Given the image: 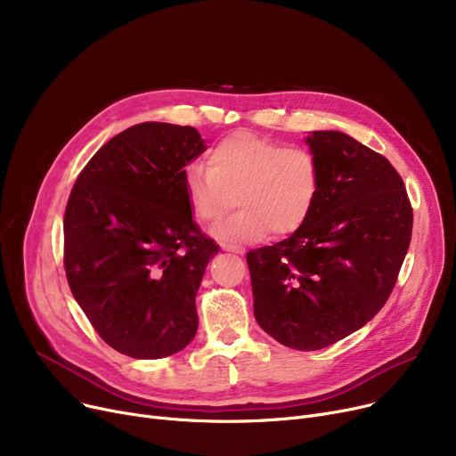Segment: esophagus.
I'll list each match as a JSON object with an SVG mask.
<instances>
[{"mask_svg":"<svg viewBox=\"0 0 456 456\" xmlns=\"http://www.w3.org/2000/svg\"><path fill=\"white\" fill-rule=\"evenodd\" d=\"M224 251H229V253H236V255H244L246 251H244V248H240V246H231V244H222L220 246Z\"/></svg>","mask_w":456,"mask_h":456,"instance_id":"esophagus-1","label":"esophagus"}]
</instances>
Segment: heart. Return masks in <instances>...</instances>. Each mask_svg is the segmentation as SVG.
I'll return each instance as SVG.
<instances>
[{
    "instance_id": "heart-1",
    "label": "heart",
    "mask_w": 456,
    "mask_h": 456,
    "mask_svg": "<svg viewBox=\"0 0 456 456\" xmlns=\"http://www.w3.org/2000/svg\"><path fill=\"white\" fill-rule=\"evenodd\" d=\"M208 172L191 167L184 179L194 218L214 227L238 210L214 234L224 242H256L296 232L313 212L320 194V164L313 151L284 148L281 142L253 133H232L214 143Z\"/></svg>"
}]
</instances>
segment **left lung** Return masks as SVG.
I'll return each mask as SVG.
<instances>
[{"instance_id": "left-lung-1", "label": "left lung", "mask_w": 456, "mask_h": 456, "mask_svg": "<svg viewBox=\"0 0 456 456\" xmlns=\"http://www.w3.org/2000/svg\"><path fill=\"white\" fill-rule=\"evenodd\" d=\"M320 194L289 238L248 253L258 325L316 351L364 327L388 301L412 236V205L387 157L340 131L306 136Z\"/></svg>"}]
</instances>
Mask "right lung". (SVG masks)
Listing matches in <instances>:
<instances>
[{
  "label": "right lung",
  "mask_w": 456,
  "mask_h": 456,
  "mask_svg": "<svg viewBox=\"0 0 456 456\" xmlns=\"http://www.w3.org/2000/svg\"><path fill=\"white\" fill-rule=\"evenodd\" d=\"M205 151L190 126L143 122L95 153L64 212V270L112 349L162 358L198 330L196 294L218 246L191 220L184 166Z\"/></svg>",
  "instance_id": "1"
}]
</instances>
